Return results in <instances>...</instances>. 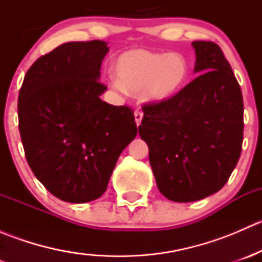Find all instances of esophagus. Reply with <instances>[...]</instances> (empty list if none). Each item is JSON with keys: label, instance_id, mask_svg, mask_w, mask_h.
Masks as SVG:
<instances>
[{"label": "esophagus", "instance_id": "34e87169", "mask_svg": "<svg viewBox=\"0 0 262 262\" xmlns=\"http://www.w3.org/2000/svg\"><path fill=\"white\" fill-rule=\"evenodd\" d=\"M134 119H136V123H137V125H141V121H142V119H143V113L141 112V110H136V112H134Z\"/></svg>", "mask_w": 262, "mask_h": 262}]
</instances>
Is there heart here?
Here are the masks:
<instances>
[{
  "instance_id": "heart-1",
  "label": "heart",
  "mask_w": 262,
  "mask_h": 262,
  "mask_svg": "<svg viewBox=\"0 0 262 262\" xmlns=\"http://www.w3.org/2000/svg\"><path fill=\"white\" fill-rule=\"evenodd\" d=\"M187 62L178 53L130 49L121 53L115 62L116 86L141 94L148 102L172 99L187 78Z\"/></svg>"
}]
</instances>
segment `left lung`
Masks as SVG:
<instances>
[{
    "instance_id": "obj_1",
    "label": "left lung",
    "mask_w": 262,
    "mask_h": 262,
    "mask_svg": "<svg viewBox=\"0 0 262 262\" xmlns=\"http://www.w3.org/2000/svg\"><path fill=\"white\" fill-rule=\"evenodd\" d=\"M195 80L172 99L142 106L139 136L163 196L196 202L219 191L236 167L244 142V99L218 44L192 41Z\"/></svg>"
}]
</instances>
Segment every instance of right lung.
<instances>
[{
	"instance_id": "add662e5",
	"label": "right lung",
	"mask_w": 262,
	"mask_h": 262,
	"mask_svg": "<svg viewBox=\"0 0 262 262\" xmlns=\"http://www.w3.org/2000/svg\"><path fill=\"white\" fill-rule=\"evenodd\" d=\"M102 40L70 41L41 55L18 92V130L35 178L63 202L106 191L123 149L136 138L133 110L100 99Z\"/></svg>"
}]
</instances>
